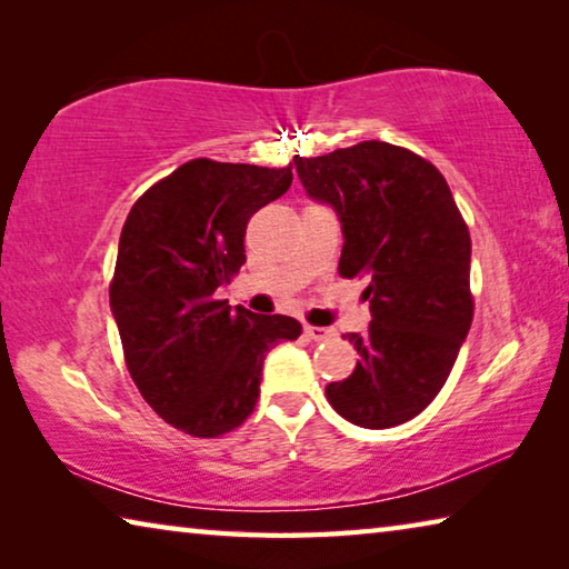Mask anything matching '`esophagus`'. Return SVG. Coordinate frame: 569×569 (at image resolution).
Returning <instances> with one entry per match:
<instances>
[{"mask_svg": "<svg viewBox=\"0 0 569 569\" xmlns=\"http://www.w3.org/2000/svg\"><path fill=\"white\" fill-rule=\"evenodd\" d=\"M303 333H306L311 341H326V339H329V336H331L329 329H323V326H311V323L303 326Z\"/></svg>", "mask_w": 569, "mask_h": 569, "instance_id": "obj_1", "label": "esophagus"}]
</instances>
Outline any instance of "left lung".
<instances>
[{
	"label": "left lung",
	"instance_id": "left-lung-1",
	"mask_svg": "<svg viewBox=\"0 0 569 569\" xmlns=\"http://www.w3.org/2000/svg\"><path fill=\"white\" fill-rule=\"evenodd\" d=\"M293 162L339 213V273L369 281V331L343 336L359 361L326 399L356 427H397L435 401L475 319L469 228L445 176L407 148L366 140Z\"/></svg>",
	"mask_w": 569,
	"mask_h": 569
}]
</instances>
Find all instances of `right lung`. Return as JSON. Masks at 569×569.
<instances>
[{
	"mask_svg": "<svg viewBox=\"0 0 569 569\" xmlns=\"http://www.w3.org/2000/svg\"><path fill=\"white\" fill-rule=\"evenodd\" d=\"M288 168L196 158L148 188L122 226L110 308L128 371L152 411L190 437L238 429L256 409L268 349L291 316L218 301L246 263V226L291 188Z\"/></svg>",
	"mask_w": 569,
	"mask_h": 569,
	"instance_id": "obj_1",
	"label": "right lung"
}]
</instances>
